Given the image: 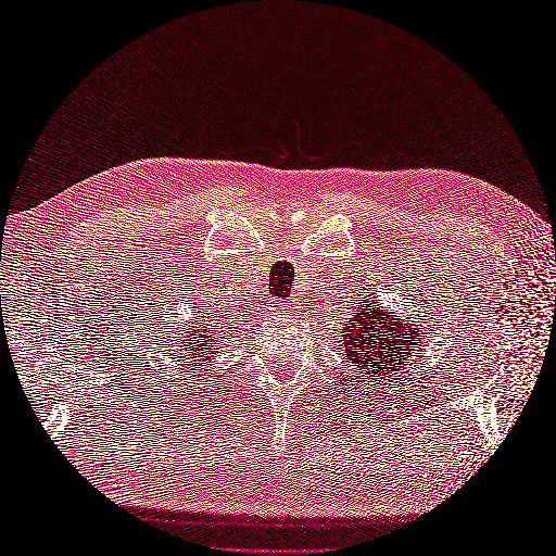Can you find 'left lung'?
Returning a JSON list of instances; mask_svg holds the SVG:
<instances>
[{"label":"left lung","instance_id":"1","mask_svg":"<svg viewBox=\"0 0 556 556\" xmlns=\"http://www.w3.org/2000/svg\"><path fill=\"white\" fill-rule=\"evenodd\" d=\"M365 293H368L365 289L358 291L363 301L346 323V363L358 372L356 377L361 382H382V377L396 375L410 353L418 351L425 329L422 325H413L408 317L377 308Z\"/></svg>","mask_w":556,"mask_h":556}]
</instances>
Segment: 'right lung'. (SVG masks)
<instances>
[{"instance_id":"obj_1","label":"right lung","mask_w":556,"mask_h":556,"mask_svg":"<svg viewBox=\"0 0 556 556\" xmlns=\"http://www.w3.org/2000/svg\"><path fill=\"white\" fill-rule=\"evenodd\" d=\"M195 325H203V323H195ZM203 331L204 334L200 336L199 332ZM217 332H219V327L217 325H207L205 329H193V332H186L184 329V337H181V346L184 349H179L184 356L181 358H200V361H205L207 358V344H222L224 341V337H217Z\"/></svg>"}]
</instances>
